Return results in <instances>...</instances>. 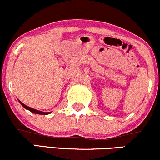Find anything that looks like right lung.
<instances>
[{"mask_svg": "<svg viewBox=\"0 0 160 160\" xmlns=\"http://www.w3.org/2000/svg\"><path fill=\"white\" fill-rule=\"evenodd\" d=\"M19 102H20V103H21V105H22L23 107L25 108V109L29 110V111L32 112V113H36V114H41V115H47V114L50 113V112H42V111H40V110H35V109H33V108H29V107H28V106L25 105V104H23L22 102H21V101H19Z\"/></svg>", "mask_w": 160, "mask_h": 160, "instance_id": "obj_1", "label": "right lung"}]
</instances>
